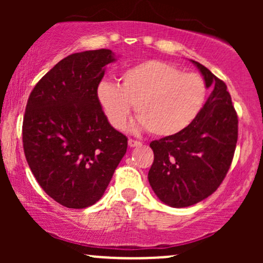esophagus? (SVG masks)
<instances>
[{
	"mask_svg": "<svg viewBox=\"0 0 263 263\" xmlns=\"http://www.w3.org/2000/svg\"><path fill=\"white\" fill-rule=\"evenodd\" d=\"M128 146L129 147H140V146H142V143L140 141H136V140H132V138H129Z\"/></svg>",
	"mask_w": 263,
	"mask_h": 263,
	"instance_id": "1",
	"label": "esophagus"
}]
</instances>
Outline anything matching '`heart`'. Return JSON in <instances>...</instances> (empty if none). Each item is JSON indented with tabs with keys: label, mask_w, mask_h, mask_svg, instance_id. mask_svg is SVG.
I'll return each mask as SVG.
<instances>
[{
	"label": "heart",
	"mask_w": 263,
	"mask_h": 263,
	"mask_svg": "<svg viewBox=\"0 0 263 263\" xmlns=\"http://www.w3.org/2000/svg\"><path fill=\"white\" fill-rule=\"evenodd\" d=\"M205 99L206 87L198 74L182 73L159 60L128 68L121 74V85L102 81L98 86V100L112 127H125L134 105L137 127L157 137L176 136L189 127Z\"/></svg>",
	"instance_id": "heart-1"
}]
</instances>
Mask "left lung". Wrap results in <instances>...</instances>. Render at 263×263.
<instances>
[{"instance_id":"1","label":"left lung","mask_w":263,"mask_h":263,"mask_svg":"<svg viewBox=\"0 0 263 263\" xmlns=\"http://www.w3.org/2000/svg\"><path fill=\"white\" fill-rule=\"evenodd\" d=\"M211 93L197 119L176 136L151 142L148 182L162 203L186 208L213 194L228 173L237 142V114L225 83L200 63Z\"/></svg>"}]
</instances>
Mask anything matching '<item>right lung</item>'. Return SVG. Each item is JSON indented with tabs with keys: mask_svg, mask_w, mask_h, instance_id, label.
Wrapping results in <instances>:
<instances>
[{
	"mask_svg": "<svg viewBox=\"0 0 263 263\" xmlns=\"http://www.w3.org/2000/svg\"><path fill=\"white\" fill-rule=\"evenodd\" d=\"M110 49L62 59L27 101L23 148L33 176L57 203L84 209L100 200L127 149V137L107 121L98 100Z\"/></svg>",
	"mask_w": 263,
	"mask_h": 263,
	"instance_id": "1",
	"label": "right lung"
}]
</instances>
